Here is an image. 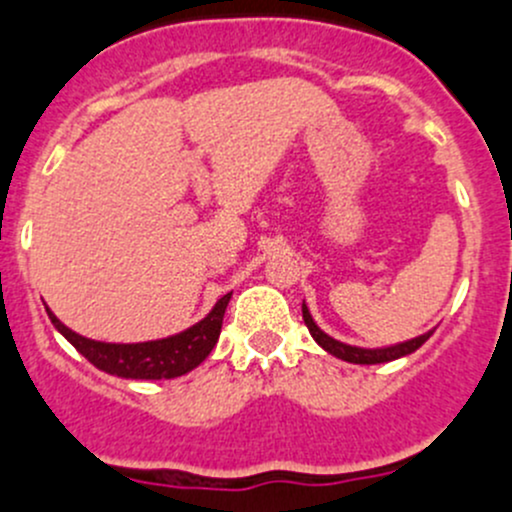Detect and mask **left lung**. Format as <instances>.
<instances>
[{
    "mask_svg": "<svg viewBox=\"0 0 512 512\" xmlns=\"http://www.w3.org/2000/svg\"><path fill=\"white\" fill-rule=\"evenodd\" d=\"M302 319H304V324H307L309 334H312L314 342H317L319 347L327 349V352L337 356V359L349 361V364H384V361L401 359V356L416 352V349L421 347V344L426 342V339L433 334V329H431V332L421 334V337H416V339H409V342H404V344H396V347L361 349V347H349V344H342V342H337V339L329 337V334H324L322 329L314 324V319H312V314H309L307 304H302Z\"/></svg>",
    "mask_w": 512,
    "mask_h": 512,
    "instance_id": "left-lung-1",
    "label": "left lung"
}]
</instances>
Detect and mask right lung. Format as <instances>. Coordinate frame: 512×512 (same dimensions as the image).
I'll list each match as a JSON object with an SVG mask.
<instances>
[{
    "label": "right lung",
    "mask_w": 512,
    "mask_h": 512,
    "mask_svg": "<svg viewBox=\"0 0 512 512\" xmlns=\"http://www.w3.org/2000/svg\"><path fill=\"white\" fill-rule=\"evenodd\" d=\"M232 292L223 294L213 312L198 324H193L185 332L175 334L168 339H156V342H141V344H106L86 339L81 334L71 332L69 327L59 322V319L49 312L51 324L69 339L76 347V352L84 354L96 369L106 371V374L121 376V379H175L195 366L203 364L213 347L218 344L220 329H223V317L227 302H230Z\"/></svg>",
    "instance_id": "right-lung-1"
}]
</instances>
